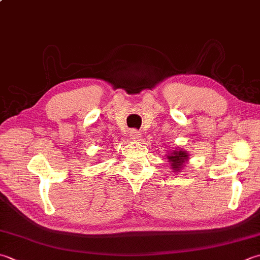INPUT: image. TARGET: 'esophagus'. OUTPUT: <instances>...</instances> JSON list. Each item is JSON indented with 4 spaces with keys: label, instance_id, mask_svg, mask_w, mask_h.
<instances>
[{
    "label": "esophagus",
    "instance_id": "esophagus-1",
    "mask_svg": "<svg viewBox=\"0 0 260 260\" xmlns=\"http://www.w3.org/2000/svg\"><path fill=\"white\" fill-rule=\"evenodd\" d=\"M141 135H142L141 132L137 129H131V132H129V137H131V140H133V141H140Z\"/></svg>",
    "mask_w": 260,
    "mask_h": 260
}]
</instances>
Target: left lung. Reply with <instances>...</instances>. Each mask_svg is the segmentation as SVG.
Masks as SVG:
<instances>
[{
    "mask_svg": "<svg viewBox=\"0 0 260 260\" xmlns=\"http://www.w3.org/2000/svg\"><path fill=\"white\" fill-rule=\"evenodd\" d=\"M167 159L170 162L171 169L179 171L182 169V165L188 160V153L182 150H175L170 155H167Z\"/></svg>",
    "mask_w": 260,
    "mask_h": 260,
    "instance_id": "1",
    "label": "left lung"
}]
</instances>
